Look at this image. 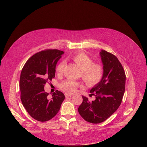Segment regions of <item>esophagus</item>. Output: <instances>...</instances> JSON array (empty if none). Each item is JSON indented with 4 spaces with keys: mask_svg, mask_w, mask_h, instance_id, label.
<instances>
[{
    "mask_svg": "<svg viewBox=\"0 0 147 147\" xmlns=\"http://www.w3.org/2000/svg\"><path fill=\"white\" fill-rule=\"evenodd\" d=\"M73 95L72 94H65V96L66 97H69V96H71Z\"/></svg>",
    "mask_w": 147,
    "mask_h": 147,
    "instance_id": "34e87169",
    "label": "esophagus"
}]
</instances>
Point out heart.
I'll return each instance as SVG.
<instances>
[{"mask_svg":"<svg viewBox=\"0 0 147 147\" xmlns=\"http://www.w3.org/2000/svg\"><path fill=\"white\" fill-rule=\"evenodd\" d=\"M71 59L81 70L82 79L89 86H95L103 78V69L101 65L94 63V61L84 52H78L71 56ZM66 65L65 60H61L56 65L55 70L57 74H61ZM82 84L76 81L67 79L59 85L60 90L67 93H74Z\"/></svg>","mask_w":147,"mask_h":147,"instance_id":"1","label":"heart"}]
</instances>
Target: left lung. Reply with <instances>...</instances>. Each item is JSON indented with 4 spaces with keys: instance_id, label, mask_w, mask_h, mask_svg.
I'll return each instance as SVG.
<instances>
[{
    "instance_id": "1",
    "label": "left lung",
    "mask_w": 147,
    "mask_h": 147,
    "mask_svg": "<svg viewBox=\"0 0 147 147\" xmlns=\"http://www.w3.org/2000/svg\"><path fill=\"white\" fill-rule=\"evenodd\" d=\"M103 65L101 81L90 90L95 100L90 102L82 96V102L78 111L86 121L97 124L106 120L120 105L125 91V74L116 56L102 50L99 53Z\"/></svg>"
}]
</instances>
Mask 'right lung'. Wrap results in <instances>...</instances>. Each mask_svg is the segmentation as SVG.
I'll return each mask as SVG.
<instances>
[{
    "label": "right lung",
    "instance_id": "add662e5",
    "mask_svg": "<svg viewBox=\"0 0 147 147\" xmlns=\"http://www.w3.org/2000/svg\"><path fill=\"white\" fill-rule=\"evenodd\" d=\"M65 52L47 49L32 56L26 63L20 75L21 100L29 115L39 121L51 120L58 113L65 96L56 90L49 97L45 84L55 76L58 60Z\"/></svg>",
    "mask_w": 147,
    "mask_h": 147
}]
</instances>
